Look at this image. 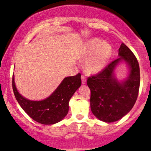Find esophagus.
<instances>
[{"instance_id":"esophagus-1","label":"esophagus","mask_w":151,"mask_h":151,"mask_svg":"<svg viewBox=\"0 0 151 151\" xmlns=\"http://www.w3.org/2000/svg\"><path fill=\"white\" fill-rule=\"evenodd\" d=\"M81 81H82V83L85 84L86 83V78L84 76H81Z\"/></svg>"}]
</instances>
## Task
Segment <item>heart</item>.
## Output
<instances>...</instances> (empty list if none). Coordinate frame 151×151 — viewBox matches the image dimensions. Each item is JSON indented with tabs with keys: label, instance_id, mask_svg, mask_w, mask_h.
Returning a JSON list of instances; mask_svg holds the SVG:
<instances>
[{
	"label": "heart",
	"instance_id": "b5f03b06",
	"mask_svg": "<svg viewBox=\"0 0 151 151\" xmlns=\"http://www.w3.org/2000/svg\"><path fill=\"white\" fill-rule=\"evenodd\" d=\"M111 46L99 38L88 40L85 45L82 58L86 60L85 68L90 73H98L106 66L111 55Z\"/></svg>",
	"mask_w": 151,
	"mask_h": 151
}]
</instances>
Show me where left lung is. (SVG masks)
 Wrapping results in <instances>:
<instances>
[{"instance_id": "8db88e82", "label": "left lung", "mask_w": 151, "mask_h": 151, "mask_svg": "<svg viewBox=\"0 0 151 151\" xmlns=\"http://www.w3.org/2000/svg\"><path fill=\"white\" fill-rule=\"evenodd\" d=\"M122 62L129 68L126 79L119 81L114 70ZM91 109L100 121L113 123L121 119L134 106L140 87V68L136 58L124 43L118 49V58L96 76L89 77Z\"/></svg>"}]
</instances>
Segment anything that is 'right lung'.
I'll return each mask as SVG.
<instances>
[{
	"instance_id": "add662e5",
	"label": "right lung",
	"mask_w": 151,
	"mask_h": 151,
	"mask_svg": "<svg viewBox=\"0 0 151 151\" xmlns=\"http://www.w3.org/2000/svg\"><path fill=\"white\" fill-rule=\"evenodd\" d=\"M81 73L65 78L50 96L41 101H31L19 93L14 75L12 84L17 101L32 119L43 125H53L66 116L70 99L81 86Z\"/></svg>"
}]
</instances>
